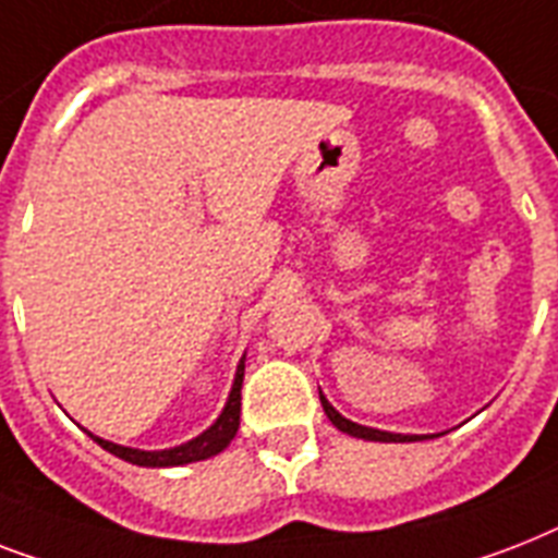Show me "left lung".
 Segmentation results:
<instances>
[{
  "label": "left lung",
  "instance_id": "obj_1",
  "mask_svg": "<svg viewBox=\"0 0 558 558\" xmlns=\"http://www.w3.org/2000/svg\"><path fill=\"white\" fill-rule=\"evenodd\" d=\"M322 405H324V414L330 416V423L339 428V432L350 434V437H362V440H379V442H414V440H423L420 434H393V432H379V428H367V425H359L348 416H341L336 408L327 402V397L322 393Z\"/></svg>",
  "mask_w": 558,
  "mask_h": 558
}]
</instances>
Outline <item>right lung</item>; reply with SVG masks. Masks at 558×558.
<instances>
[{
	"instance_id": "1",
	"label": "right lung",
	"mask_w": 558,
	"mask_h": 558,
	"mask_svg": "<svg viewBox=\"0 0 558 558\" xmlns=\"http://www.w3.org/2000/svg\"><path fill=\"white\" fill-rule=\"evenodd\" d=\"M243 371H245V359H240L234 373V385H231V393H228V402L222 408V414L217 416V423L205 428L199 437L182 442V446H173V449H161V451H142V449H130V446H118V442L100 440L92 432H86L92 440L98 442L100 449H107L109 454L126 460V463H135V466H185V463H196V460H208L214 454L226 449L228 442L234 440L236 428H240V388H243Z\"/></svg>"
}]
</instances>
